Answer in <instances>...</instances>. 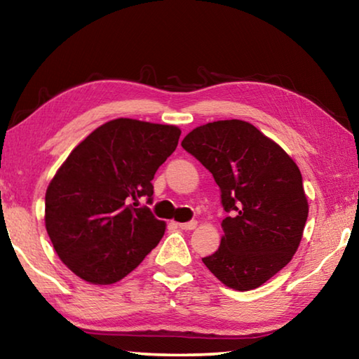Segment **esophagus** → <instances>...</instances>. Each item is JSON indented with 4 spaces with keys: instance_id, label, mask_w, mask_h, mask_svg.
Listing matches in <instances>:
<instances>
[{
    "instance_id": "obj_1",
    "label": "esophagus",
    "mask_w": 359,
    "mask_h": 359,
    "mask_svg": "<svg viewBox=\"0 0 359 359\" xmlns=\"http://www.w3.org/2000/svg\"><path fill=\"white\" fill-rule=\"evenodd\" d=\"M198 226V221H188V223H179V227L182 231H193Z\"/></svg>"
}]
</instances>
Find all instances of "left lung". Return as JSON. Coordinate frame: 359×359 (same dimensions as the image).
Segmentation results:
<instances>
[{"instance_id":"obj_1","label":"left lung","mask_w":359,"mask_h":359,"mask_svg":"<svg viewBox=\"0 0 359 359\" xmlns=\"http://www.w3.org/2000/svg\"><path fill=\"white\" fill-rule=\"evenodd\" d=\"M182 147L208 169L219 187V248L202 262L227 287L251 290L290 262L308 219L298 166L275 141L245 121L194 128Z\"/></svg>"}]
</instances>
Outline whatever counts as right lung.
Here are the masks:
<instances>
[{"label": "right lung", "mask_w": 359, "mask_h": 359, "mask_svg": "<svg viewBox=\"0 0 359 359\" xmlns=\"http://www.w3.org/2000/svg\"><path fill=\"white\" fill-rule=\"evenodd\" d=\"M174 126L114 119L95 128L64 161L45 194V226L76 276L113 284L133 271L165 233L154 217L152 179L177 147Z\"/></svg>", "instance_id": "obj_1"}]
</instances>
